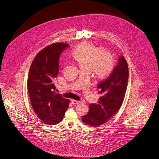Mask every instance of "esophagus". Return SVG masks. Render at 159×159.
<instances>
[{"label":"esophagus","instance_id":"esophagus-1","mask_svg":"<svg viewBox=\"0 0 159 159\" xmlns=\"http://www.w3.org/2000/svg\"><path fill=\"white\" fill-rule=\"evenodd\" d=\"M71 102L73 104H79L81 103V101H77L75 99H71Z\"/></svg>","mask_w":159,"mask_h":159}]
</instances>
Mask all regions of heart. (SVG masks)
Here are the masks:
<instances>
[{
  "mask_svg": "<svg viewBox=\"0 0 159 159\" xmlns=\"http://www.w3.org/2000/svg\"><path fill=\"white\" fill-rule=\"evenodd\" d=\"M81 69L92 70L99 77L109 75L114 67L113 55L91 43H83L72 51Z\"/></svg>",
  "mask_w": 159,
  "mask_h": 159,
  "instance_id": "b5f03b06",
  "label": "heart"
}]
</instances>
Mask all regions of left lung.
I'll return each instance as SVG.
<instances>
[{"label": "left lung", "mask_w": 159, "mask_h": 159, "mask_svg": "<svg viewBox=\"0 0 159 159\" xmlns=\"http://www.w3.org/2000/svg\"><path fill=\"white\" fill-rule=\"evenodd\" d=\"M128 77V65L122 56L111 74L98 84L101 97L97 104H90L89 112L82 116V121L85 125L98 127L117 113L124 100Z\"/></svg>", "instance_id": "obj_1"}]
</instances>
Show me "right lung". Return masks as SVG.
Returning <instances> with one entry per match:
<instances>
[{
  "mask_svg": "<svg viewBox=\"0 0 159 159\" xmlns=\"http://www.w3.org/2000/svg\"><path fill=\"white\" fill-rule=\"evenodd\" d=\"M66 43H54L42 49L31 64L27 89L31 104L38 118L49 125L62 121L70 103L55 92L53 81L59 71L61 52L68 46Z\"/></svg>",
  "mask_w": 159,
  "mask_h": 159,
  "instance_id": "1",
  "label": "right lung"
}]
</instances>
